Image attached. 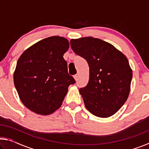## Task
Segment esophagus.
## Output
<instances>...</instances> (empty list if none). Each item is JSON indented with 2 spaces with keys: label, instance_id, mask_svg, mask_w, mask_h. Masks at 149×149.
I'll list each match as a JSON object with an SVG mask.
<instances>
[{
  "label": "esophagus",
  "instance_id": "obj_1",
  "mask_svg": "<svg viewBox=\"0 0 149 149\" xmlns=\"http://www.w3.org/2000/svg\"><path fill=\"white\" fill-rule=\"evenodd\" d=\"M74 79H75V81H77L78 80V75H74Z\"/></svg>",
  "mask_w": 149,
  "mask_h": 149
}]
</instances>
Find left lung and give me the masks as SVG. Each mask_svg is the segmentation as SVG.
<instances>
[{
    "mask_svg": "<svg viewBox=\"0 0 149 149\" xmlns=\"http://www.w3.org/2000/svg\"><path fill=\"white\" fill-rule=\"evenodd\" d=\"M70 45L89 64V82L79 90L85 107L97 117L114 115L130 94L133 74L127 58L109 42L92 37L71 39Z\"/></svg>",
    "mask_w": 149,
    "mask_h": 149,
    "instance_id": "1",
    "label": "left lung"
}]
</instances>
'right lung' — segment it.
I'll return each instance as SVG.
<instances>
[{"mask_svg":"<svg viewBox=\"0 0 149 149\" xmlns=\"http://www.w3.org/2000/svg\"><path fill=\"white\" fill-rule=\"evenodd\" d=\"M70 43L52 36L29 47L17 60L14 82L20 100L28 109L47 116L61 107L74 77L68 74L63 58Z\"/></svg>","mask_w":149,"mask_h":149,"instance_id":"1","label":"right lung"}]
</instances>
